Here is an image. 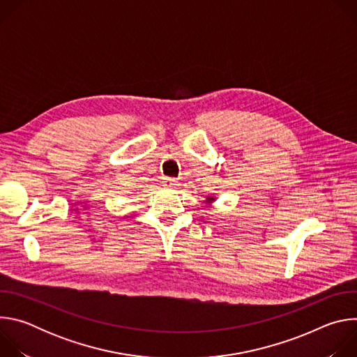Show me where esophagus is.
<instances>
[{
	"label": "esophagus",
	"mask_w": 357,
	"mask_h": 357,
	"mask_svg": "<svg viewBox=\"0 0 357 357\" xmlns=\"http://www.w3.org/2000/svg\"><path fill=\"white\" fill-rule=\"evenodd\" d=\"M162 185L165 186V188H172V186H175L176 185V181L174 179V178H162Z\"/></svg>",
	"instance_id": "1"
}]
</instances>
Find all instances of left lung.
<instances>
[{"label":"left lung","mask_w":357,"mask_h":357,"mask_svg":"<svg viewBox=\"0 0 357 357\" xmlns=\"http://www.w3.org/2000/svg\"><path fill=\"white\" fill-rule=\"evenodd\" d=\"M215 200H216L215 196H208V197H206V203H209V205H211V203H213Z\"/></svg>","instance_id":"1"}]
</instances>
